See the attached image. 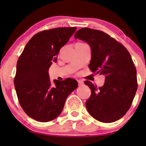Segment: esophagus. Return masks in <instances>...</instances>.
<instances>
[{
	"mask_svg": "<svg viewBox=\"0 0 146 146\" xmlns=\"http://www.w3.org/2000/svg\"><path fill=\"white\" fill-rule=\"evenodd\" d=\"M78 85H82L84 84L83 81H82V80H78Z\"/></svg>",
	"mask_w": 146,
	"mask_h": 146,
	"instance_id": "1",
	"label": "esophagus"
}]
</instances>
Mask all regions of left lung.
Wrapping results in <instances>:
<instances>
[{"label":"left lung","mask_w":146,"mask_h":146,"mask_svg":"<svg viewBox=\"0 0 146 146\" xmlns=\"http://www.w3.org/2000/svg\"><path fill=\"white\" fill-rule=\"evenodd\" d=\"M74 37L90 46L89 68L105 76L104 85L99 88L85 81L91 90L85 102L88 112L104 123L119 120L130 108L138 88L136 69L130 54L114 38L97 29L82 28Z\"/></svg>","instance_id":"1"}]
</instances>
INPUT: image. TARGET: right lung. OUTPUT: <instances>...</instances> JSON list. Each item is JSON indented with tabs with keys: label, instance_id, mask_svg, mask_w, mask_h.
<instances>
[{
	"label": "right lung",
	"instance_id": "right-lung-1",
	"mask_svg": "<svg viewBox=\"0 0 146 146\" xmlns=\"http://www.w3.org/2000/svg\"><path fill=\"white\" fill-rule=\"evenodd\" d=\"M76 30V27H58L39 32L19 57L15 88L23 110L35 120L47 122L56 118L66 98L78 88V82L72 78L51 83L48 73L52 62H56L59 50Z\"/></svg>",
	"mask_w": 146,
	"mask_h": 146
}]
</instances>
